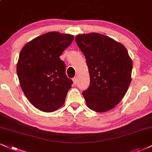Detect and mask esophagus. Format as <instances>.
Instances as JSON below:
<instances>
[{"label":"esophagus","mask_w":152,"mask_h":152,"mask_svg":"<svg viewBox=\"0 0 152 152\" xmlns=\"http://www.w3.org/2000/svg\"><path fill=\"white\" fill-rule=\"evenodd\" d=\"M73 83H74V85H77V77H75L73 78Z\"/></svg>","instance_id":"esophagus-1"}]
</instances>
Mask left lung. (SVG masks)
Segmentation results:
<instances>
[{"label":"left lung","instance_id":"1","mask_svg":"<svg viewBox=\"0 0 152 152\" xmlns=\"http://www.w3.org/2000/svg\"><path fill=\"white\" fill-rule=\"evenodd\" d=\"M75 42L85 56L90 85L82 92L87 106L96 112L113 109L126 94L132 80V61L126 48L99 33L82 34Z\"/></svg>","mask_w":152,"mask_h":152}]
</instances>
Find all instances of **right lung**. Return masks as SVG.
Masks as SVG:
<instances>
[{"label": "right lung", "mask_w": 152, "mask_h": 152, "mask_svg": "<svg viewBox=\"0 0 152 152\" xmlns=\"http://www.w3.org/2000/svg\"><path fill=\"white\" fill-rule=\"evenodd\" d=\"M74 36L50 31L27 43L19 56L17 73L22 91L34 106L50 113L65 103L72 81L60 59Z\"/></svg>", "instance_id": "1"}]
</instances>
